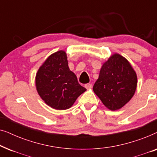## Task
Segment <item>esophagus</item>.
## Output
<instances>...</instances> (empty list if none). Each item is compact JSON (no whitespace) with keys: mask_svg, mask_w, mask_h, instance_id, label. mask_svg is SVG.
Instances as JSON below:
<instances>
[{"mask_svg":"<svg viewBox=\"0 0 157 157\" xmlns=\"http://www.w3.org/2000/svg\"><path fill=\"white\" fill-rule=\"evenodd\" d=\"M85 88L86 89H90L92 88V84L91 83H86V84H85Z\"/></svg>","mask_w":157,"mask_h":157,"instance_id":"1","label":"esophagus"}]
</instances>
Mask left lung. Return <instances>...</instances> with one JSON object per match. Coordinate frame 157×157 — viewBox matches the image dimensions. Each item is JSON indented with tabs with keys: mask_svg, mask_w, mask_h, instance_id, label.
Instances as JSON below:
<instances>
[{
	"mask_svg": "<svg viewBox=\"0 0 157 157\" xmlns=\"http://www.w3.org/2000/svg\"><path fill=\"white\" fill-rule=\"evenodd\" d=\"M136 86V74L129 62L115 53L103 64L93 90L105 106L115 111L129 101Z\"/></svg>",
	"mask_w": 157,
	"mask_h": 157,
	"instance_id": "obj_1",
	"label": "left lung"
}]
</instances>
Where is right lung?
Segmentation results:
<instances>
[{"label":"right lung","instance_id":"right-lung-1","mask_svg":"<svg viewBox=\"0 0 157 157\" xmlns=\"http://www.w3.org/2000/svg\"><path fill=\"white\" fill-rule=\"evenodd\" d=\"M36 89L45 103L57 110L71 107L77 98L86 91L78 82L68 66L65 51L51 54L38 69L36 76Z\"/></svg>","mask_w":157,"mask_h":157}]
</instances>
